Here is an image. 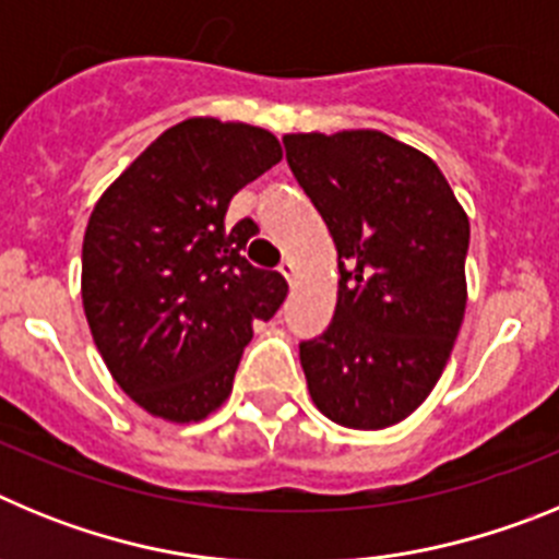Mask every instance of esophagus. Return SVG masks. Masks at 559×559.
<instances>
[{
  "instance_id": "esophagus-1",
  "label": "esophagus",
  "mask_w": 559,
  "mask_h": 559,
  "mask_svg": "<svg viewBox=\"0 0 559 559\" xmlns=\"http://www.w3.org/2000/svg\"><path fill=\"white\" fill-rule=\"evenodd\" d=\"M280 274H283L290 285H294L296 283V263H294V260H283V265H280Z\"/></svg>"
}]
</instances>
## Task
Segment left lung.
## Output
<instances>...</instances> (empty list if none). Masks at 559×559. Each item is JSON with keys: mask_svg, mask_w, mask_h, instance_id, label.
<instances>
[{"mask_svg": "<svg viewBox=\"0 0 559 559\" xmlns=\"http://www.w3.org/2000/svg\"><path fill=\"white\" fill-rule=\"evenodd\" d=\"M285 159L338 251L330 328L299 344L316 408L355 431L423 406L464 319L471 221L433 159L372 128L288 133Z\"/></svg>", "mask_w": 559, "mask_h": 559, "instance_id": "8db88e82", "label": "left lung"}]
</instances>
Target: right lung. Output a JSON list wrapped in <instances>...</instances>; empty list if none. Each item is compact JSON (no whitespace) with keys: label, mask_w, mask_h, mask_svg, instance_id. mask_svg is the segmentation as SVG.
<instances>
[{"label":"right lung","mask_w":559,"mask_h":559,"mask_svg":"<svg viewBox=\"0 0 559 559\" xmlns=\"http://www.w3.org/2000/svg\"><path fill=\"white\" fill-rule=\"evenodd\" d=\"M283 159L265 128L190 117L167 128L92 210L83 235L86 322L117 386L170 423H199L231 392L251 324L288 296L243 257L251 218L226 226L237 190Z\"/></svg>","instance_id":"1"}]
</instances>
